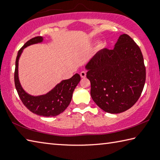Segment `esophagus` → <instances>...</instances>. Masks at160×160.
Listing matches in <instances>:
<instances>
[{"label":"esophagus","mask_w":160,"mask_h":160,"mask_svg":"<svg viewBox=\"0 0 160 160\" xmlns=\"http://www.w3.org/2000/svg\"><path fill=\"white\" fill-rule=\"evenodd\" d=\"M80 75L81 78H84L86 77V72H85V71H81L80 73Z\"/></svg>","instance_id":"1"}]
</instances>
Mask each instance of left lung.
Here are the masks:
<instances>
[{"label":"left lung","instance_id":"obj_1","mask_svg":"<svg viewBox=\"0 0 160 160\" xmlns=\"http://www.w3.org/2000/svg\"><path fill=\"white\" fill-rule=\"evenodd\" d=\"M85 68L91 96L104 111L120 113L132 107L143 91L146 68L140 47L127 34L118 39L113 49H101Z\"/></svg>","mask_w":160,"mask_h":160}]
</instances>
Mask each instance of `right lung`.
I'll return each mask as SVG.
<instances>
[{
  "label": "right lung",
  "mask_w": 160,
  "mask_h": 160,
  "mask_svg": "<svg viewBox=\"0 0 160 160\" xmlns=\"http://www.w3.org/2000/svg\"><path fill=\"white\" fill-rule=\"evenodd\" d=\"M43 38L37 36L28 40L20 49L16 60L14 72L15 87L23 104L32 113L43 117H54L60 114L69 106L73 91L80 81V76L76 73L69 79L62 80L46 94L33 96L22 89L18 78V61L23 49L27 47L42 42Z\"/></svg>",
  "instance_id": "right-lung-1"
}]
</instances>
